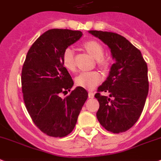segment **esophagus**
<instances>
[{"label": "esophagus", "mask_w": 161, "mask_h": 161, "mask_svg": "<svg viewBox=\"0 0 161 161\" xmlns=\"http://www.w3.org/2000/svg\"><path fill=\"white\" fill-rule=\"evenodd\" d=\"M94 96V94L93 93V92H89V97H90V98H93Z\"/></svg>", "instance_id": "obj_1"}]
</instances>
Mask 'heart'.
I'll return each mask as SVG.
<instances>
[{
	"label": "heart",
	"instance_id": "1",
	"mask_svg": "<svg viewBox=\"0 0 161 161\" xmlns=\"http://www.w3.org/2000/svg\"><path fill=\"white\" fill-rule=\"evenodd\" d=\"M84 47L94 58L97 59V64L101 67H108V62L103 58L104 54V49L103 45L97 41L90 40L84 43ZM62 63L65 68L69 71L75 70V58L74 50L72 48H66L62 54ZM102 76L97 71H87L82 72L75 78V84L79 87L85 88L87 90H93L100 83Z\"/></svg>",
	"mask_w": 161,
	"mask_h": 161
}]
</instances>
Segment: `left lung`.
Wrapping results in <instances>:
<instances>
[{"label": "left lung", "mask_w": 161, "mask_h": 161, "mask_svg": "<svg viewBox=\"0 0 161 161\" xmlns=\"http://www.w3.org/2000/svg\"><path fill=\"white\" fill-rule=\"evenodd\" d=\"M89 32L108 45L116 60L94 95L99 103L96 116L108 131L123 133L134 125L143 110L149 89L147 65L139 49L122 36L110 31ZM102 92L109 97L102 96Z\"/></svg>", "instance_id": "left-lung-1"}]
</instances>
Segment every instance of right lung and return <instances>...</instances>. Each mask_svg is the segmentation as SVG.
<instances>
[{
    "label": "right lung",
    "instance_id": "add662e5",
    "mask_svg": "<svg viewBox=\"0 0 161 161\" xmlns=\"http://www.w3.org/2000/svg\"><path fill=\"white\" fill-rule=\"evenodd\" d=\"M82 36L80 31L51 29L38 37L26 56L22 69L23 101L36 126L46 135L63 138L75 128L88 97L84 88L70 91L73 80L62 63L64 49Z\"/></svg>",
    "mask_w": 161,
    "mask_h": 161
}]
</instances>
